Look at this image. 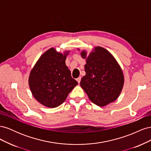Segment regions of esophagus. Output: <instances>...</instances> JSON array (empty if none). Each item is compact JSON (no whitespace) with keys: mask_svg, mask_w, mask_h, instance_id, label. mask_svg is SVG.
Returning a JSON list of instances; mask_svg holds the SVG:
<instances>
[{"mask_svg":"<svg viewBox=\"0 0 151 151\" xmlns=\"http://www.w3.org/2000/svg\"><path fill=\"white\" fill-rule=\"evenodd\" d=\"M76 80H77V83H80V82H81V77H78V78H77Z\"/></svg>","mask_w":151,"mask_h":151,"instance_id":"esophagus-1","label":"esophagus"}]
</instances>
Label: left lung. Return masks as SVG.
Wrapping results in <instances>:
<instances>
[{"instance_id": "8db88e82", "label": "left lung", "mask_w": 151, "mask_h": 151, "mask_svg": "<svg viewBox=\"0 0 151 151\" xmlns=\"http://www.w3.org/2000/svg\"><path fill=\"white\" fill-rule=\"evenodd\" d=\"M81 54L86 58V52ZM84 68L86 76L80 85L91 101L99 106L115 101L122 90L124 77L112 55L102 47H96L95 52L86 58Z\"/></svg>"}]
</instances>
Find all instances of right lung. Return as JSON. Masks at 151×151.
<instances>
[{"mask_svg": "<svg viewBox=\"0 0 151 151\" xmlns=\"http://www.w3.org/2000/svg\"><path fill=\"white\" fill-rule=\"evenodd\" d=\"M66 55L50 48L41 56L31 71L29 85L31 93L45 106H60L78 84L65 65Z\"/></svg>", "mask_w": 151, "mask_h": 151, "instance_id": "1", "label": "right lung"}]
</instances>
